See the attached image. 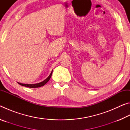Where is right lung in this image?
<instances>
[{"instance_id": "obj_1", "label": "right lung", "mask_w": 130, "mask_h": 130, "mask_svg": "<svg viewBox=\"0 0 130 130\" xmlns=\"http://www.w3.org/2000/svg\"><path fill=\"white\" fill-rule=\"evenodd\" d=\"M53 73V70L51 72V73L50 74V75L48 76V77L47 78H46L45 80H43V81H42L41 83H37V84H22L20 83H18L19 84V85H22V86H24V87H28V88H38V87H41L43 86L44 85L46 84L48 81H49L50 78H51V76H52V74Z\"/></svg>"}]
</instances>
